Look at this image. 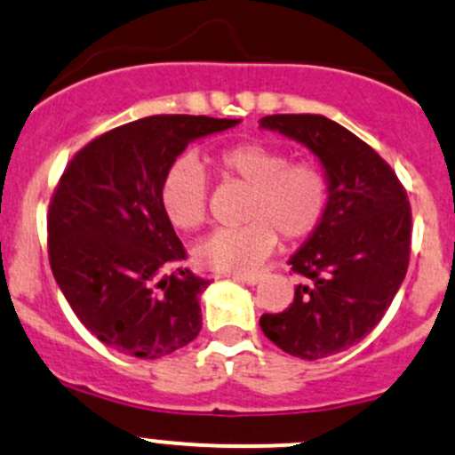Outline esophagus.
I'll list each match as a JSON object with an SVG mask.
<instances>
[{
    "mask_svg": "<svg viewBox=\"0 0 455 455\" xmlns=\"http://www.w3.org/2000/svg\"><path fill=\"white\" fill-rule=\"evenodd\" d=\"M233 279L240 281V283H246V285H257L261 281L259 275H233Z\"/></svg>",
    "mask_w": 455,
    "mask_h": 455,
    "instance_id": "34e87169",
    "label": "esophagus"
}]
</instances>
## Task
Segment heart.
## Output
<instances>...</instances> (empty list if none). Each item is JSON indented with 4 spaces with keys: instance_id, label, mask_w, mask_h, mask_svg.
Masks as SVG:
<instances>
[{
    "instance_id": "b5f03b06",
    "label": "heart",
    "mask_w": 455,
    "mask_h": 455,
    "mask_svg": "<svg viewBox=\"0 0 455 455\" xmlns=\"http://www.w3.org/2000/svg\"><path fill=\"white\" fill-rule=\"evenodd\" d=\"M213 165L248 188L243 203L248 222L220 228L198 242L194 257L207 270H252L270 255L276 233L283 240H300L323 220L329 183L318 165L290 164L283 150L259 141L222 148L213 155ZM207 176L194 156L176 159L161 180V207L183 231H194L207 220Z\"/></svg>"
}]
</instances>
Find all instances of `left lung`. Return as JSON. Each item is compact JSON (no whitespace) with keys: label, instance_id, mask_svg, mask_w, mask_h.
Here are the masks:
<instances>
[{"label":"left lung","instance_id":"obj_1","mask_svg":"<svg viewBox=\"0 0 455 455\" xmlns=\"http://www.w3.org/2000/svg\"><path fill=\"white\" fill-rule=\"evenodd\" d=\"M259 128L307 148L329 183L323 220L290 257L305 281L288 309L261 315V331L300 360L336 355L377 327L403 283L408 194L368 143L323 115H266Z\"/></svg>","mask_w":455,"mask_h":455}]
</instances>
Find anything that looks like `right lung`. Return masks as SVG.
I'll return each mask as SVG.
<instances>
[{
  "instance_id": "add662e5",
  "label": "right lung",
  "mask_w": 455,
  "mask_h": 455,
  "mask_svg": "<svg viewBox=\"0 0 455 455\" xmlns=\"http://www.w3.org/2000/svg\"><path fill=\"white\" fill-rule=\"evenodd\" d=\"M240 119L152 115L104 132L65 167L47 215L50 266L80 323L115 351L159 360L200 333L209 281L185 261L161 180L191 141Z\"/></svg>"
}]
</instances>
